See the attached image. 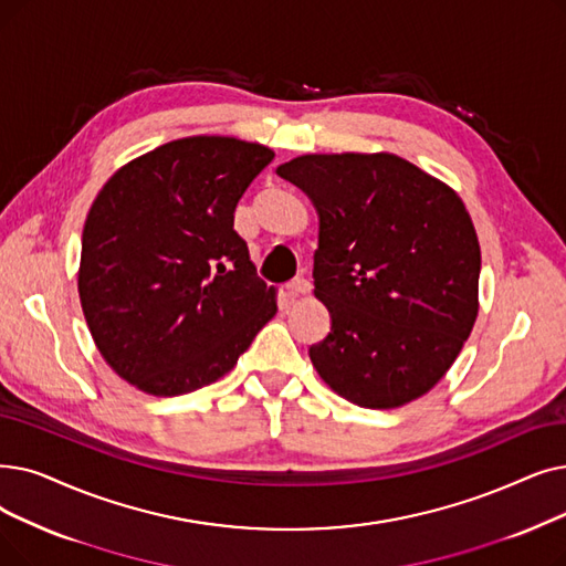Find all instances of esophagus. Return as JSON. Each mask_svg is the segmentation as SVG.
<instances>
[{
	"label": "esophagus",
	"instance_id": "obj_1",
	"mask_svg": "<svg viewBox=\"0 0 566 566\" xmlns=\"http://www.w3.org/2000/svg\"><path fill=\"white\" fill-rule=\"evenodd\" d=\"M286 291H289V296H307V293L312 291V284H310V280H305V277H296V280H291L289 284H286Z\"/></svg>",
	"mask_w": 566,
	"mask_h": 566
}]
</instances>
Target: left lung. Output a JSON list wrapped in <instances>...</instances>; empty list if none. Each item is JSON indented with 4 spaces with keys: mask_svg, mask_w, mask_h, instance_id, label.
Returning <instances> with one entry per match:
<instances>
[{
    "mask_svg": "<svg viewBox=\"0 0 566 566\" xmlns=\"http://www.w3.org/2000/svg\"><path fill=\"white\" fill-rule=\"evenodd\" d=\"M318 214L314 296L331 333L310 358L337 396L396 409L449 373L479 314L481 248L460 196L390 153L277 166Z\"/></svg>",
    "mask_w": 566,
    "mask_h": 566,
    "instance_id": "left-lung-1",
    "label": "left lung"
}]
</instances>
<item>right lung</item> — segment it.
<instances>
[{
  "label": "right lung",
  "mask_w": 566,
  "mask_h": 566,
  "mask_svg": "<svg viewBox=\"0 0 566 566\" xmlns=\"http://www.w3.org/2000/svg\"><path fill=\"white\" fill-rule=\"evenodd\" d=\"M261 143L187 136L122 166L83 229L78 296L96 349L143 392L174 398L233 370L277 312L233 231Z\"/></svg>",
  "instance_id": "right-lung-1"
}]
</instances>
